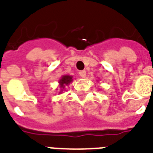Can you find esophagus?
Returning <instances> with one entry per match:
<instances>
[{
    "label": "esophagus",
    "instance_id": "esophagus-1",
    "mask_svg": "<svg viewBox=\"0 0 153 153\" xmlns=\"http://www.w3.org/2000/svg\"><path fill=\"white\" fill-rule=\"evenodd\" d=\"M79 75L82 77V78H86V71H79Z\"/></svg>",
    "mask_w": 153,
    "mask_h": 153
}]
</instances>
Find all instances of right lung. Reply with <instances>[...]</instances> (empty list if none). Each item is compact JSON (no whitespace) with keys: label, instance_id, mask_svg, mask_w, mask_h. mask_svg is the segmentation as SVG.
I'll list each match as a JSON object with an SVG mask.
<instances>
[{"label":"right lung","instance_id":"1","mask_svg":"<svg viewBox=\"0 0 153 153\" xmlns=\"http://www.w3.org/2000/svg\"><path fill=\"white\" fill-rule=\"evenodd\" d=\"M72 82V76H69V75H63L62 77V79L59 80L60 88H64L65 85H68L70 82Z\"/></svg>","mask_w":153,"mask_h":153}]
</instances>
